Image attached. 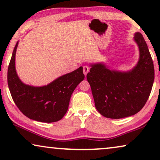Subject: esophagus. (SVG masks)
<instances>
[{
	"mask_svg": "<svg viewBox=\"0 0 160 160\" xmlns=\"http://www.w3.org/2000/svg\"><path fill=\"white\" fill-rule=\"evenodd\" d=\"M89 71V68L88 66H87V65H84V66L83 67V72H84V75L87 76V74L88 73Z\"/></svg>",
	"mask_w": 160,
	"mask_h": 160,
	"instance_id": "34e87169",
	"label": "esophagus"
}]
</instances>
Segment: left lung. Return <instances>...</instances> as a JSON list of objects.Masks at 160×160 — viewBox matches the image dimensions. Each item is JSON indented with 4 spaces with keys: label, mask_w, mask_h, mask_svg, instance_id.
<instances>
[{
    "label": "left lung",
    "mask_w": 160,
    "mask_h": 160,
    "mask_svg": "<svg viewBox=\"0 0 160 160\" xmlns=\"http://www.w3.org/2000/svg\"><path fill=\"white\" fill-rule=\"evenodd\" d=\"M134 40L140 57L131 71L110 70L103 63H97L90 65L87 75L96 108L106 118L122 119L135 115L150 95L154 80L152 56L141 33L136 32Z\"/></svg>",
    "instance_id": "8db88e82"
}]
</instances>
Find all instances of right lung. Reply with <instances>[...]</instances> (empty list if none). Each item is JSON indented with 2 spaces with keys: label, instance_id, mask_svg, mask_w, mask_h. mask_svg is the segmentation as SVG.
Returning a JSON list of instances; mask_svg holds the SVG:
<instances>
[{
  "label": "right lung",
  "instance_id": "add662e5",
  "mask_svg": "<svg viewBox=\"0 0 160 160\" xmlns=\"http://www.w3.org/2000/svg\"><path fill=\"white\" fill-rule=\"evenodd\" d=\"M16 43L8 68V85L12 99L22 113L30 119L41 122H58L68 109L71 95L84 80L83 68L56 78L42 87L27 85L19 79L15 68Z\"/></svg>",
  "mask_w": 160,
  "mask_h": 160
}]
</instances>
